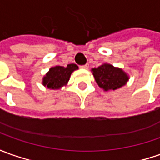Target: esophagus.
<instances>
[{
	"label": "esophagus",
	"mask_w": 160,
	"mask_h": 160,
	"mask_svg": "<svg viewBox=\"0 0 160 160\" xmlns=\"http://www.w3.org/2000/svg\"><path fill=\"white\" fill-rule=\"evenodd\" d=\"M80 67H81V68H83V69H88L89 65L88 64H86V65H84V66H81Z\"/></svg>",
	"instance_id": "obj_1"
}]
</instances>
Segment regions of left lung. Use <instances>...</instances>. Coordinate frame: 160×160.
Listing matches in <instances>:
<instances>
[{
    "label": "left lung",
    "mask_w": 160,
    "mask_h": 160,
    "mask_svg": "<svg viewBox=\"0 0 160 160\" xmlns=\"http://www.w3.org/2000/svg\"><path fill=\"white\" fill-rule=\"evenodd\" d=\"M92 72L96 83L104 91L120 88L129 80V76L122 69L107 63L93 68Z\"/></svg>",
    "instance_id": "left-lung-1"
}]
</instances>
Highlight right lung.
Returning <instances> with one entry per match:
<instances>
[{
  "label": "right lung",
  "instance_id": "obj_1",
  "mask_svg": "<svg viewBox=\"0 0 160 160\" xmlns=\"http://www.w3.org/2000/svg\"><path fill=\"white\" fill-rule=\"evenodd\" d=\"M79 67L75 64H69L66 67L56 66L51 67L49 72L43 78L42 84L50 89H59L66 86L70 79L72 72Z\"/></svg>",
  "mask_w": 160,
  "mask_h": 160
}]
</instances>
